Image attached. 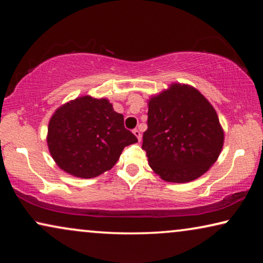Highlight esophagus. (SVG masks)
<instances>
[{"instance_id": "34e87169", "label": "esophagus", "mask_w": 263, "mask_h": 263, "mask_svg": "<svg viewBox=\"0 0 263 263\" xmlns=\"http://www.w3.org/2000/svg\"><path fill=\"white\" fill-rule=\"evenodd\" d=\"M133 133H135V136L138 138V140H141V133H140V131L138 130V128H135V130H133Z\"/></svg>"}]
</instances>
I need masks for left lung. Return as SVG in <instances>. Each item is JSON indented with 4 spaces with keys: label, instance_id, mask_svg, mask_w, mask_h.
<instances>
[{
    "label": "left lung",
    "instance_id": "1",
    "mask_svg": "<svg viewBox=\"0 0 263 263\" xmlns=\"http://www.w3.org/2000/svg\"><path fill=\"white\" fill-rule=\"evenodd\" d=\"M142 136L149 167L167 182L185 183L208 172L224 144L216 110L197 89L173 83L148 101Z\"/></svg>",
    "mask_w": 263,
    "mask_h": 263
}]
</instances>
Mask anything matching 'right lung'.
<instances>
[{"instance_id": "right-lung-1", "label": "right lung", "mask_w": 263, "mask_h": 263, "mask_svg": "<svg viewBox=\"0 0 263 263\" xmlns=\"http://www.w3.org/2000/svg\"><path fill=\"white\" fill-rule=\"evenodd\" d=\"M138 139L124 127V116L106 99L78 97L61 105L50 119L47 146L68 174L91 179L112 168L125 146Z\"/></svg>"}]
</instances>
